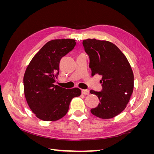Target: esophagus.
<instances>
[{"instance_id": "esophagus-1", "label": "esophagus", "mask_w": 154, "mask_h": 154, "mask_svg": "<svg viewBox=\"0 0 154 154\" xmlns=\"http://www.w3.org/2000/svg\"><path fill=\"white\" fill-rule=\"evenodd\" d=\"M82 93L84 95H88L89 94V91L88 90H82Z\"/></svg>"}]
</instances>
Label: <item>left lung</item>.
<instances>
[{
	"mask_svg": "<svg viewBox=\"0 0 154 154\" xmlns=\"http://www.w3.org/2000/svg\"><path fill=\"white\" fill-rule=\"evenodd\" d=\"M83 45L89 56L92 76L102 77V91H90L100 101L91 110V113L101 119L112 118L125 110L133 92L131 66L125 54L110 42L88 38L83 40Z\"/></svg>",
	"mask_w": 154,
	"mask_h": 154,
	"instance_id": "1",
	"label": "left lung"
}]
</instances>
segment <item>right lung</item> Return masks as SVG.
<instances>
[{"instance_id":"right-lung-1","label":"right lung","mask_w":154,"mask_h":154,"mask_svg":"<svg viewBox=\"0 0 154 154\" xmlns=\"http://www.w3.org/2000/svg\"><path fill=\"white\" fill-rule=\"evenodd\" d=\"M74 39H56L46 43L27 67L24 76L26 101L37 118L45 122L62 118L74 97L81 95L78 88L66 89L54 83L59 73L61 58L76 45Z\"/></svg>"}]
</instances>
